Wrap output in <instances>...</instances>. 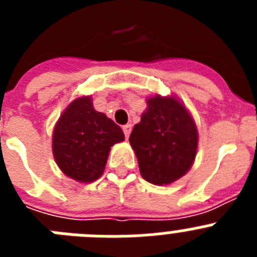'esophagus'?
I'll return each instance as SVG.
<instances>
[{
	"instance_id": "obj_1",
	"label": "esophagus",
	"mask_w": 257,
	"mask_h": 257,
	"mask_svg": "<svg viewBox=\"0 0 257 257\" xmlns=\"http://www.w3.org/2000/svg\"><path fill=\"white\" fill-rule=\"evenodd\" d=\"M122 130H123V134H124V138L126 139H128V136H130V133H131V124H124L123 127H122Z\"/></svg>"
}]
</instances>
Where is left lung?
<instances>
[{
  "label": "left lung",
  "mask_w": 257,
  "mask_h": 257,
  "mask_svg": "<svg viewBox=\"0 0 257 257\" xmlns=\"http://www.w3.org/2000/svg\"><path fill=\"white\" fill-rule=\"evenodd\" d=\"M147 104L148 108L128 140L143 178L156 185H167L192 167L198 131L185 106L174 96L156 95Z\"/></svg>",
  "instance_id": "8db88e82"
}]
</instances>
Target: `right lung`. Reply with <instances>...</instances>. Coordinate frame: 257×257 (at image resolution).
Masks as SVG:
<instances>
[{
  "instance_id": "obj_1",
  "label": "right lung",
  "mask_w": 257,
  "mask_h": 257,
  "mask_svg": "<svg viewBox=\"0 0 257 257\" xmlns=\"http://www.w3.org/2000/svg\"><path fill=\"white\" fill-rule=\"evenodd\" d=\"M124 140L121 127L95 110L91 97H78L60 115L52 135V152L60 170L79 183L103 175L110 147Z\"/></svg>"
}]
</instances>
